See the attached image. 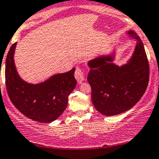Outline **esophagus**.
<instances>
[{
  "label": "esophagus",
  "mask_w": 159,
  "mask_h": 159,
  "mask_svg": "<svg viewBox=\"0 0 159 159\" xmlns=\"http://www.w3.org/2000/svg\"><path fill=\"white\" fill-rule=\"evenodd\" d=\"M74 76H75V78H76L78 83L82 82L84 79H85V78H84V72H83V70L81 68H77L75 74H74Z\"/></svg>",
  "instance_id": "esophagus-1"
}]
</instances>
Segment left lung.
Here are the masks:
<instances>
[{"instance_id":"left-lung-1","label":"left lung","mask_w":159,"mask_h":159,"mask_svg":"<svg viewBox=\"0 0 159 159\" xmlns=\"http://www.w3.org/2000/svg\"><path fill=\"white\" fill-rule=\"evenodd\" d=\"M127 35L136 41L127 63H114L116 51L89 60L88 82L92 89V102L104 116L119 115L132 108L141 99L149 81V63L143 43L135 31Z\"/></svg>"}]
</instances>
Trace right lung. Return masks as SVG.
<instances>
[{"label": "right lung", "instance_id": "1", "mask_svg": "<svg viewBox=\"0 0 159 159\" xmlns=\"http://www.w3.org/2000/svg\"><path fill=\"white\" fill-rule=\"evenodd\" d=\"M16 43L10 48L5 61V83L10 100L21 113L31 120L41 123L55 120L66 109L68 97L76 86L75 68L55 74L38 84L28 83L20 77L16 68Z\"/></svg>", "mask_w": 159, "mask_h": 159}]
</instances>
